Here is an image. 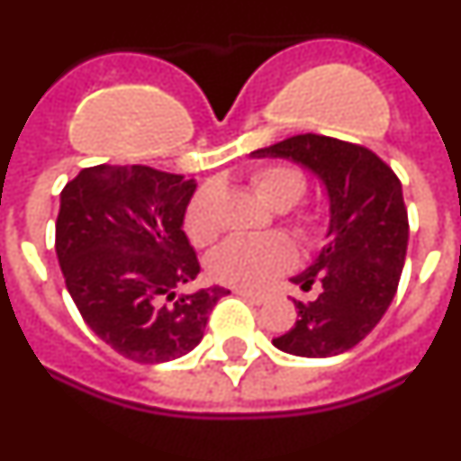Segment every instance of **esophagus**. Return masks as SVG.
Masks as SVG:
<instances>
[{
	"mask_svg": "<svg viewBox=\"0 0 461 461\" xmlns=\"http://www.w3.org/2000/svg\"><path fill=\"white\" fill-rule=\"evenodd\" d=\"M235 295L240 297H247V300H251V303L256 304H263L267 300L266 295H260V293H251V291H244V288H235Z\"/></svg>",
	"mask_w": 461,
	"mask_h": 461,
	"instance_id": "esophagus-1",
	"label": "esophagus"
}]
</instances>
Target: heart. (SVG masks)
I'll list each match as a JSON object with an SVG mask.
<instances>
[{"mask_svg": "<svg viewBox=\"0 0 461 461\" xmlns=\"http://www.w3.org/2000/svg\"><path fill=\"white\" fill-rule=\"evenodd\" d=\"M249 185L260 201L272 210H288L307 194V177L291 164H266L251 170ZM214 189L203 186L194 194L185 212L186 238L195 247H207L217 240L219 219L214 205ZM293 233L303 242L316 240L321 230V217L316 210H300L291 214ZM293 263V247L279 235L266 238H233L212 251L207 270L212 279L226 286L244 291H258L267 286L276 275L288 270Z\"/></svg>", "mask_w": 461, "mask_h": 461, "instance_id": "heart-1", "label": "heart"}]
</instances>
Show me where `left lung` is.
Masks as SVG:
<instances>
[{
	"instance_id": "left-lung-1",
	"label": "left lung",
	"mask_w": 461,
	"mask_h": 461,
	"mask_svg": "<svg viewBox=\"0 0 461 461\" xmlns=\"http://www.w3.org/2000/svg\"><path fill=\"white\" fill-rule=\"evenodd\" d=\"M288 158L325 185L330 198L328 244L293 284L319 297L297 303V321L272 339L284 353L330 357L360 344L388 312L409 244L402 182L381 157L356 142L300 133L251 152Z\"/></svg>"
}]
</instances>
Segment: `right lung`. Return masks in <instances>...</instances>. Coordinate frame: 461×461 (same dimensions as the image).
<instances>
[{
	"label": "right lung",
	"mask_w": 461,
	"mask_h": 461,
	"mask_svg": "<svg viewBox=\"0 0 461 461\" xmlns=\"http://www.w3.org/2000/svg\"><path fill=\"white\" fill-rule=\"evenodd\" d=\"M194 180L149 166L83 168L59 195L55 251L85 323L120 356L157 365L201 344L226 288L175 297L201 272L182 223Z\"/></svg>",
	"instance_id": "right-lung-1"
}]
</instances>
